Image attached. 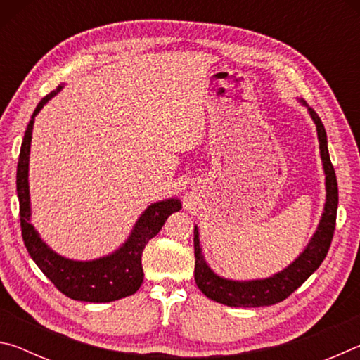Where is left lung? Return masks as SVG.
Here are the masks:
<instances>
[{
	"mask_svg": "<svg viewBox=\"0 0 360 360\" xmlns=\"http://www.w3.org/2000/svg\"><path fill=\"white\" fill-rule=\"evenodd\" d=\"M302 106L308 109L309 117L313 119L318 131L319 152L322 168L326 174V203L319 219L318 227L303 251L297 255V259L289 264L281 271L275 275L260 279H229L219 276L217 273L208 265L200 246V231L195 225L193 229V249H195V283L203 294L217 303L227 304V307L241 308H257L270 307L278 302H283L292 292L297 290L307 279L318 270L322 260L326 259L333 238L335 221H337L338 208V187L337 176L332 167L330 155L327 148V133L319 115L314 109L307 105V101L297 98Z\"/></svg>",
	"mask_w": 360,
	"mask_h": 360,
	"instance_id": "1",
	"label": "left lung"
}]
</instances>
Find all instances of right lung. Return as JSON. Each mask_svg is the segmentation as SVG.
Segmentation results:
<instances>
[{"mask_svg":"<svg viewBox=\"0 0 360 360\" xmlns=\"http://www.w3.org/2000/svg\"><path fill=\"white\" fill-rule=\"evenodd\" d=\"M62 89L63 85H58L53 92L46 95L38 103L23 136L19 165H17V195H19L20 203L23 243L39 270L66 297L79 302H114L135 294L143 284V249L149 240L162 230L168 216L179 211L182 205L181 200L176 197L150 203L133 225L129 238L115 251L98 259L75 260L60 255L51 246H47L32 224V200H30L28 182L30 148H32L34 117Z\"/></svg>","mask_w":360,"mask_h":360,"instance_id":"obj_1","label":"right lung"}]
</instances>
